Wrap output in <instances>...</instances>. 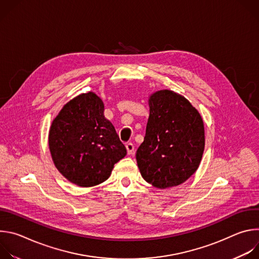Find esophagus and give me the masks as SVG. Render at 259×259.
<instances>
[{
    "label": "esophagus",
    "mask_w": 259,
    "mask_h": 259,
    "mask_svg": "<svg viewBox=\"0 0 259 259\" xmlns=\"http://www.w3.org/2000/svg\"><path fill=\"white\" fill-rule=\"evenodd\" d=\"M126 149H127L128 155H132L133 152H134V145H133V143H131V142L127 143L126 144Z\"/></svg>",
    "instance_id": "esophagus-1"
}]
</instances>
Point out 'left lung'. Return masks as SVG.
<instances>
[{
    "label": "left lung",
    "mask_w": 259,
    "mask_h": 259,
    "mask_svg": "<svg viewBox=\"0 0 259 259\" xmlns=\"http://www.w3.org/2000/svg\"><path fill=\"white\" fill-rule=\"evenodd\" d=\"M150 117L136 161L143 179L158 189L187 181L198 169L205 147L204 123L182 95L160 90L149 99Z\"/></svg>",
    "instance_id": "1"
}]
</instances>
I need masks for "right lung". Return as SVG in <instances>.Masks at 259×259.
Masks as SVG:
<instances>
[{
  "label": "right lung",
  "instance_id": "1",
  "mask_svg": "<svg viewBox=\"0 0 259 259\" xmlns=\"http://www.w3.org/2000/svg\"><path fill=\"white\" fill-rule=\"evenodd\" d=\"M104 105L94 92L69 100L53 120L49 149L57 170L82 188L105 181L127 155L115 127L104 118Z\"/></svg>",
  "mask_w": 259,
  "mask_h": 259
}]
</instances>
